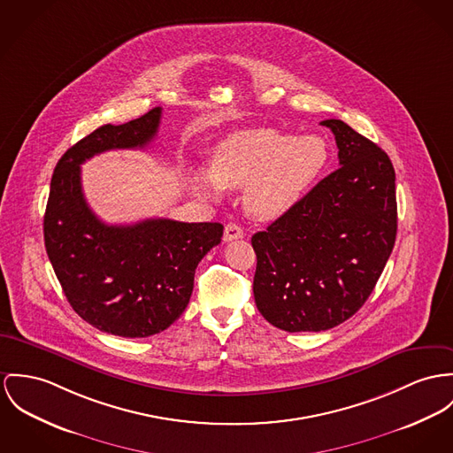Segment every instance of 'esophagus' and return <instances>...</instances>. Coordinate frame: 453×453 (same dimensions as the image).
Returning <instances> with one entry per match:
<instances>
[{
	"mask_svg": "<svg viewBox=\"0 0 453 453\" xmlns=\"http://www.w3.org/2000/svg\"><path fill=\"white\" fill-rule=\"evenodd\" d=\"M244 231L234 222H229L224 229V242H233V240H240L243 238Z\"/></svg>",
	"mask_w": 453,
	"mask_h": 453,
	"instance_id": "1",
	"label": "esophagus"
}]
</instances>
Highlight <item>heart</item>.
Masks as SVG:
<instances>
[{
    "instance_id": "b5f03b06",
    "label": "heart",
    "mask_w": 453,
    "mask_h": 453,
    "mask_svg": "<svg viewBox=\"0 0 453 453\" xmlns=\"http://www.w3.org/2000/svg\"><path fill=\"white\" fill-rule=\"evenodd\" d=\"M329 144L322 136H296L278 129L242 131L220 141L210 171H196V193L219 198L222 188H243L244 207L262 220L293 209L329 164Z\"/></svg>"
}]
</instances>
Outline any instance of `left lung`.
Returning <instances> with one entry per match:
<instances>
[{"label": "left lung", "instance_id": "8db88e82", "mask_svg": "<svg viewBox=\"0 0 453 453\" xmlns=\"http://www.w3.org/2000/svg\"><path fill=\"white\" fill-rule=\"evenodd\" d=\"M320 124L334 134L340 169L251 238L257 309L288 333L349 319L372 293L396 238L389 157L343 120Z\"/></svg>", "mask_w": 453, "mask_h": 453}]
</instances>
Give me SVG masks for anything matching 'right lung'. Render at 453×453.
I'll list each match as a JSON object with an SVG mask.
<instances>
[{"label": "right lung", "instance_id": "right-lung-1", "mask_svg": "<svg viewBox=\"0 0 453 453\" xmlns=\"http://www.w3.org/2000/svg\"><path fill=\"white\" fill-rule=\"evenodd\" d=\"M162 108L127 124H106L69 148L51 177L44 246L72 309L93 327L146 338L180 317L200 260L220 243L219 222L146 219L108 226L88 207L81 164L108 150L144 148L157 136Z\"/></svg>", "mask_w": 453, "mask_h": 453}]
</instances>
